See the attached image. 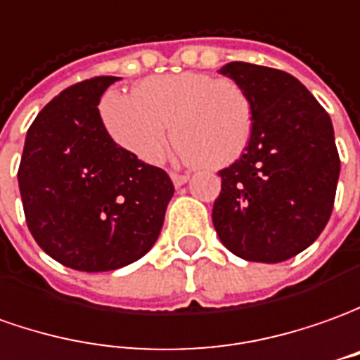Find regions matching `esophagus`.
<instances>
[{
	"mask_svg": "<svg viewBox=\"0 0 360 360\" xmlns=\"http://www.w3.org/2000/svg\"><path fill=\"white\" fill-rule=\"evenodd\" d=\"M171 181H173V185H175V187H181V185H185V183L189 181V175H179V173H171Z\"/></svg>",
	"mask_w": 360,
	"mask_h": 360,
	"instance_id": "obj_1",
	"label": "esophagus"
}]
</instances>
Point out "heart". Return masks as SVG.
Segmentation results:
<instances>
[{"mask_svg":"<svg viewBox=\"0 0 360 360\" xmlns=\"http://www.w3.org/2000/svg\"><path fill=\"white\" fill-rule=\"evenodd\" d=\"M102 118L120 148L158 165L173 138L185 161L221 169L242 155L250 141V98L231 78L200 72L161 75L141 80L129 94L102 102Z\"/></svg>","mask_w":360,"mask_h":360,"instance_id":"b5f03b06","label":"heart"}]
</instances>
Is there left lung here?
Instances as JSON below:
<instances>
[{
  "mask_svg": "<svg viewBox=\"0 0 360 360\" xmlns=\"http://www.w3.org/2000/svg\"><path fill=\"white\" fill-rule=\"evenodd\" d=\"M252 104V134L240 160L219 171L212 224L242 260L278 264L311 246L331 217L341 161L333 124L292 75L229 63Z\"/></svg>",
  "mask_w": 360,
  "mask_h": 360,
  "instance_id": "obj_1",
  "label": "left lung"
}]
</instances>
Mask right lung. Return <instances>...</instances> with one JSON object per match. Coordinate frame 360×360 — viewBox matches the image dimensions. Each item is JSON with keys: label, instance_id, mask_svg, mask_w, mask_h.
I'll list each match as a JSON object with an SVG mask.
<instances>
[{"label": "right lung", "instance_id": "add662e5", "mask_svg": "<svg viewBox=\"0 0 360 360\" xmlns=\"http://www.w3.org/2000/svg\"><path fill=\"white\" fill-rule=\"evenodd\" d=\"M118 77L63 90L27 131L19 191L27 226L43 250L78 272L139 260L160 236L173 183L110 138L100 96Z\"/></svg>", "mask_w": 360, "mask_h": 360}]
</instances>
